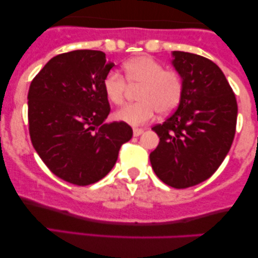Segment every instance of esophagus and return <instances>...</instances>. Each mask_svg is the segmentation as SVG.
Listing matches in <instances>:
<instances>
[{"instance_id": "obj_1", "label": "esophagus", "mask_w": 258, "mask_h": 258, "mask_svg": "<svg viewBox=\"0 0 258 258\" xmlns=\"http://www.w3.org/2000/svg\"><path fill=\"white\" fill-rule=\"evenodd\" d=\"M142 133H143V130L133 128V136H135V137H138V136H141Z\"/></svg>"}]
</instances>
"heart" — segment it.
<instances>
[{
    "label": "heart",
    "mask_w": 258,
    "mask_h": 258,
    "mask_svg": "<svg viewBox=\"0 0 258 258\" xmlns=\"http://www.w3.org/2000/svg\"><path fill=\"white\" fill-rule=\"evenodd\" d=\"M123 70L126 80L116 72H110L103 80L106 98L114 105L125 102L127 83L130 87H139L138 102L115 112L117 121L141 126L153 120L156 111L167 115L178 106L183 94V80L177 72L165 69L160 61L149 55L130 59L123 64Z\"/></svg>",
    "instance_id": "b5f03b06"
}]
</instances>
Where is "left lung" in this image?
<instances>
[{
    "label": "left lung",
    "instance_id": "left-lung-1",
    "mask_svg": "<svg viewBox=\"0 0 258 258\" xmlns=\"http://www.w3.org/2000/svg\"><path fill=\"white\" fill-rule=\"evenodd\" d=\"M172 55L183 80L182 99L165 122L152 127L160 142L149 158L165 184L183 189L210 178L221 166L235 136L238 104L214 61L188 52Z\"/></svg>",
    "mask_w": 258,
    "mask_h": 258
}]
</instances>
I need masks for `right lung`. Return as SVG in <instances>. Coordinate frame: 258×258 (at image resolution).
Returning <instances> with one entry per match:
<instances>
[{
    "instance_id": "1",
    "label": "right lung",
    "mask_w": 258,
    "mask_h": 258,
    "mask_svg": "<svg viewBox=\"0 0 258 258\" xmlns=\"http://www.w3.org/2000/svg\"><path fill=\"white\" fill-rule=\"evenodd\" d=\"M114 63L105 53L78 49L55 55L31 81L28 119L31 143L55 176L75 185L110 172L131 126L105 123L110 112L103 80Z\"/></svg>"
}]
</instances>
